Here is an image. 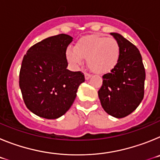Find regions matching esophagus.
I'll list each match as a JSON object with an SVG mask.
<instances>
[{
    "label": "esophagus",
    "instance_id": "obj_1",
    "mask_svg": "<svg viewBox=\"0 0 160 160\" xmlns=\"http://www.w3.org/2000/svg\"><path fill=\"white\" fill-rule=\"evenodd\" d=\"M90 77H91V75H90V73H85V78H86V80H88V79H90Z\"/></svg>",
    "mask_w": 160,
    "mask_h": 160
}]
</instances>
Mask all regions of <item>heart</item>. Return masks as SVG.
I'll return each instance as SVG.
<instances>
[{"mask_svg": "<svg viewBox=\"0 0 160 160\" xmlns=\"http://www.w3.org/2000/svg\"><path fill=\"white\" fill-rule=\"evenodd\" d=\"M66 58L74 67L87 59V66L94 73L104 74L117 66L120 57V47L114 38L101 35H90L81 38L73 47L67 49Z\"/></svg>", "mask_w": 160, "mask_h": 160, "instance_id": "heart-1", "label": "heart"}]
</instances>
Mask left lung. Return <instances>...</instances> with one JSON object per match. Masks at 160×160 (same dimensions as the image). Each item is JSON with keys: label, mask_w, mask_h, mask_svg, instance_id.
I'll return each mask as SVG.
<instances>
[{"label": "left lung", "mask_w": 160, "mask_h": 160, "mask_svg": "<svg viewBox=\"0 0 160 160\" xmlns=\"http://www.w3.org/2000/svg\"><path fill=\"white\" fill-rule=\"evenodd\" d=\"M111 34L119 45V60L110 73L102 76L98 94L104 111L121 118L132 113L142 102L146 73L138 48L119 33Z\"/></svg>", "instance_id": "1"}]
</instances>
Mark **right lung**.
Listing matches in <instances>:
<instances>
[{"label": "right lung", "instance_id": "add662e5", "mask_svg": "<svg viewBox=\"0 0 160 160\" xmlns=\"http://www.w3.org/2000/svg\"><path fill=\"white\" fill-rule=\"evenodd\" d=\"M73 38L61 33L31 46L22 60L19 86L25 106L42 118L55 119L70 108L85 82L81 71L67 70L66 49Z\"/></svg>", "mask_w": 160, "mask_h": 160}]
</instances>
